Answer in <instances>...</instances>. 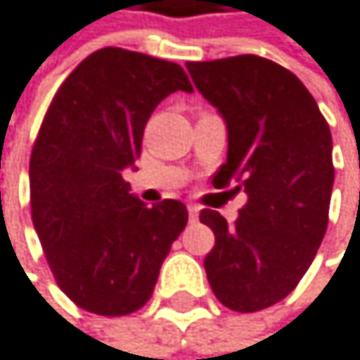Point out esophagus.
<instances>
[{
    "label": "esophagus",
    "instance_id": "esophagus-1",
    "mask_svg": "<svg viewBox=\"0 0 360 360\" xmlns=\"http://www.w3.org/2000/svg\"><path fill=\"white\" fill-rule=\"evenodd\" d=\"M197 216H199V207L191 203V205H188V218H191V220H195Z\"/></svg>",
    "mask_w": 360,
    "mask_h": 360
}]
</instances>
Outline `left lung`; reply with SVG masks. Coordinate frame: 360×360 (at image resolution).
<instances>
[{"label": "left lung", "instance_id": "left-lung-1", "mask_svg": "<svg viewBox=\"0 0 360 360\" xmlns=\"http://www.w3.org/2000/svg\"><path fill=\"white\" fill-rule=\"evenodd\" d=\"M186 70L227 122V163L212 184L248 195L233 224L214 210L199 214L216 238L203 261L207 282L229 309L259 311L295 290L325 238L331 131L303 82L269 59L188 61Z\"/></svg>", "mask_w": 360, "mask_h": 360}]
</instances>
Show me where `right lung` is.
Listing matches in <instances>:
<instances>
[{"label":"right lung","instance_id":"1","mask_svg":"<svg viewBox=\"0 0 360 360\" xmlns=\"http://www.w3.org/2000/svg\"><path fill=\"white\" fill-rule=\"evenodd\" d=\"M193 93L178 63L101 49L59 86L29 161L31 218L59 288L99 316H127L153 297L184 231L176 199L148 207L122 169L142 153L144 127L172 93Z\"/></svg>","mask_w":360,"mask_h":360}]
</instances>
